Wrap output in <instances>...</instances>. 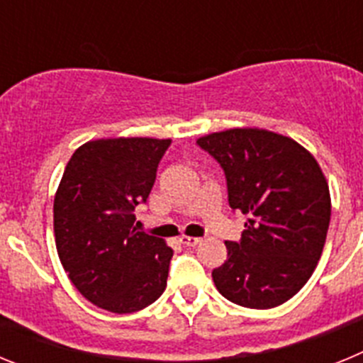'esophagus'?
<instances>
[{
  "mask_svg": "<svg viewBox=\"0 0 363 363\" xmlns=\"http://www.w3.org/2000/svg\"><path fill=\"white\" fill-rule=\"evenodd\" d=\"M179 243H184L185 247H196L198 243H201V238H196V236H179Z\"/></svg>",
  "mask_w": 363,
  "mask_h": 363,
  "instance_id": "34e87169",
  "label": "esophagus"
}]
</instances>
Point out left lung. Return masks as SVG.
<instances>
[{
    "label": "left lung",
    "mask_w": 363,
    "mask_h": 363,
    "mask_svg": "<svg viewBox=\"0 0 363 363\" xmlns=\"http://www.w3.org/2000/svg\"><path fill=\"white\" fill-rule=\"evenodd\" d=\"M220 162L229 205L249 220L240 242L213 271L221 296L249 309H272L314 272L331 220V194L316 158L293 138L258 127L198 138Z\"/></svg>",
    "instance_id": "1"
}]
</instances>
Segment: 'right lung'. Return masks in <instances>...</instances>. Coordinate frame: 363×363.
<instances>
[{"mask_svg":"<svg viewBox=\"0 0 363 363\" xmlns=\"http://www.w3.org/2000/svg\"><path fill=\"white\" fill-rule=\"evenodd\" d=\"M171 140L99 138L74 150L54 196V238L72 285L96 307L129 314L167 287L172 249L136 233L134 211L147 201Z\"/></svg>","mask_w":363,"mask_h":363,"instance_id":"1","label":"right lung"}]
</instances>
